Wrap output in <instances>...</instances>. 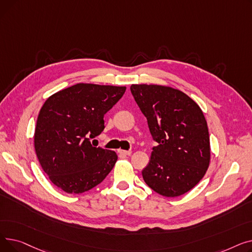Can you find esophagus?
<instances>
[{
	"instance_id": "esophagus-1",
	"label": "esophagus",
	"mask_w": 252,
	"mask_h": 252,
	"mask_svg": "<svg viewBox=\"0 0 252 252\" xmlns=\"http://www.w3.org/2000/svg\"><path fill=\"white\" fill-rule=\"evenodd\" d=\"M118 153L122 154V155H130L131 151L130 150H122V149H119Z\"/></svg>"
}]
</instances>
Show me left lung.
<instances>
[{"label":"left lung","mask_w":252,"mask_h":252,"mask_svg":"<svg viewBox=\"0 0 252 252\" xmlns=\"http://www.w3.org/2000/svg\"><path fill=\"white\" fill-rule=\"evenodd\" d=\"M154 141L149 164L142 171L148 186L165 197L193 189L210 161L209 134L199 106L185 93L159 85H131Z\"/></svg>","instance_id":"8db88e82"}]
</instances>
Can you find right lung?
Returning <instances> with one entry per match:
<instances>
[{
	"label": "right lung",
	"mask_w": 252,
	"mask_h": 252,
	"mask_svg": "<svg viewBox=\"0 0 252 252\" xmlns=\"http://www.w3.org/2000/svg\"><path fill=\"white\" fill-rule=\"evenodd\" d=\"M126 87L76 84L50 96L38 113L34 149L50 181L69 194L96 187L113 168L114 151L93 147L104 115L123 97Z\"/></svg>",
	"instance_id": "obj_1"
}]
</instances>
